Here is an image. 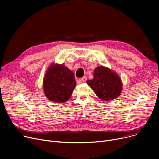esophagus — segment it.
<instances>
[{"mask_svg": "<svg viewBox=\"0 0 159 159\" xmlns=\"http://www.w3.org/2000/svg\"><path fill=\"white\" fill-rule=\"evenodd\" d=\"M86 80H87V77H83L82 78H81V81L82 82H86Z\"/></svg>", "mask_w": 159, "mask_h": 159, "instance_id": "esophagus-1", "label": "esophagus"}]
</instances>
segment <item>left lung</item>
Masks as SVG:
<instances>
[{"mask_svg":"<svg viewBox=\"0 0 159 159\" xmlns=\"http://www.w3.org/2000/svg\"><path fill=\"white\" fill-rule=\"evenodd\" d=\"M86 83L102 101H111L117 98L122 89V81L119 75L102 66L97 67L93 79L88 80Z\"/></svg>","mask_w":159,"mask_h":159,"instance_id":"obj_1","label":"left lung"}]
</instances>
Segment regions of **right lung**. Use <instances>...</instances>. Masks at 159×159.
Segmentation results:
<instances>
[{"mask_svg":"<svg viewBox=\"0 0 159 159\" xmlns=\"http://www.w3.org/2000/svg\"><path fill=\"white\" fill-rule=\"evenodd\" d=\"M76 86L73 73L63 64H52L44 78L46 97L55 102H65L70 98Z\"/></svg>","mask_w":159,"mask_h":159,"instance_id":"right-lung-1","label":"right lung"}]
</instances>
